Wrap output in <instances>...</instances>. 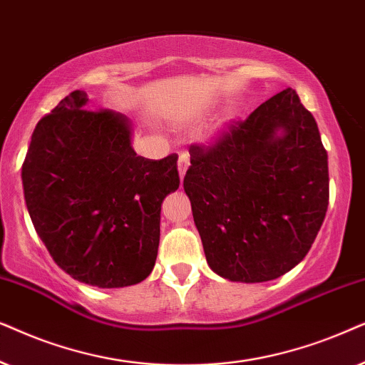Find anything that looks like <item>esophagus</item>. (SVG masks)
Instances as JSON below:
<instances>
[{"mask_svg": "<svg viewBox=\"0 0 365 365\" xmlns=\"http://www.w3.org/2000/svg\"><path fill=\"white\" fill-rule=\"evenodd\" d=\"M188 165H190V155H188V153L180 155V157H178V173H180V178H182V180H183V177H185Z\"/></svg>", "mask_w": 365, "mask_h": 365, "instance_id": "1", "label": "esophagus"}]
</instances>
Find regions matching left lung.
Instances as JSON below:
<instances>
[{"label": "left lung", "mask_w": 365, "mask_h": 365, "mask_svg": "<svg viewBox=\"0 0 365 365\" xmlns=\"http://www.w3.org/2000/svg\"><path fill=\"white\" fill-rule=\"evenodd\" d=\"M183 178L210 269L267 282L307 255L329 205V165L312 113L292 88L190 145Z\"/></svg>", "instance_id": "left-lung-1"}]
</instances>
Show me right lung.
I'll use <instances>...</instances> for the list:
<instances>
[{"mask_svg": "<svg viewBox=\"0 0 365 365\" xmlns=\"http://www.w3.org/2000/svg\"><path fill=\"white\" fill-rule=\"evenodd\" d=\"M86 103L75 90L38 121L21 168L24 200L60 269L95 287H126L153 270L178 155L138 157L128 118Z\"/></svg>", "mask_w": 365, "mask_h": 365, "instance_id": "add662e5", "label": "right lung"}]
</instances>
